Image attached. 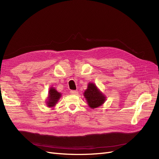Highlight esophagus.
I'll return each instance as SVG.
<instances>
[{
    "label": "esophagus",
    "instance_id": "34e87169",
    "mask_svg": "<svg viewBox=\"0 0 159 159\" xmlns=\"http://www.w3.org/2000/svg\"><path fill=\"white\" fill-rule=\"evenodd\" d=\"M78 93H79L78 91H76H76H73L72 90V91H70V93H71L72 95H77V94H78Z\"/></svg>",
    "mask_w": 159,
    "mask_h": 159
}]
</instances>
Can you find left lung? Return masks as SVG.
I'll list each match as a JSON object with an SVG mask.
<instances>
[{"label": "left lung", "instance_id": "1", "mask_svg": "<svg viewBox=\"0 0 159 159\" xmlns=\"http://www.w3.org/2000/svg\"><path fill=\"white\" fill-rule=\"evenodd\" d=\"M89 107L92 109L97 108L102 105L105 101V96L97 89L96 85L89 83L87 89L84 93Z\"/></svg>", "mask_w": 159, "mask_h": 159}]
</instances>
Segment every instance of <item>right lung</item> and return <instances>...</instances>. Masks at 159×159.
Listing matches in <instances>:
<instances>
[{
	"instance_id": "add662e5",
	"label": "right lung",
	"mask_w": 159,
	"mask_h": 159,
	"mask_svg": "<svg viewBox=\"0 0 159 159\" xmlns=\"http://www.w3.org/2000/svg\"><path fill=\"white\" fill-rule=\"evenodd\" d=\"M61 97V94L57 91L55 89L51 88L49 91L48 95V101L47 102L48 107H53L56 104L59 100L60 97Z\"/></svg>"
}]
</instances>
